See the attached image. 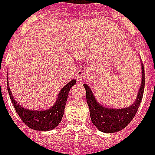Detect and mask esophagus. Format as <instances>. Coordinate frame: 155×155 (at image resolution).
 <instances>
[{
	"instance_id": "34e87169",
	"label": "esophagus",
	"mask_w": 155,
	"mask_h": 155,
	"mask_svg": "<svg viewBox=\"0 0 155 155\" xmlns=\"http://www.w3.org/2000/svg\"><path fill=\"white\" fill-rule=\"evenodd\" d=\"M77 81H81L84 78L86 77V74L84 71H78L77 72Z\"/></svg>"
}]
</instances>
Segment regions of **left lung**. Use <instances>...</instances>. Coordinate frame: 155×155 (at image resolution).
I'll list each match as a JSON object with an SVG mask.
<instances>
[{
    "label": "left lung",
    "instance_id": "left-lung-1",
    "mask_svg": "<svg viewBox=\"0 0 155 155\" xmlns=\"http://www.w3.org/2000/svg\"><path fill=\"white\" fill-rule=\"evenodd\" d=\"M144 69L142 64V83L137 100L134 104L125 108L112 109L102 107L96 101L91 90L87 84H83L86 90V100L90 108L91 122L104 133H115L125 128L136 116L143 99L144 90Z\"/></svg>",
    "mask_w": 155,
    "mask_h": 155
}]
</instances>
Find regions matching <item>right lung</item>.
<instances>
[{"mask_svg": "<svg viewBox=\"0 0 155 155\" xmlns=\"http://www.w3.org/2000/svg\"><path fill=\"white\" fill-rule=\"evenodd\" d=\"M76 83L75 80L71 81L67 83L59 92L57 101L54 104L52 108L47 110H30L21 107L15 100L12 94L9 85L7 84L8 92L11 98V101L14 106L16 112L18 113V117L21 120L30 128L35 130H41V131H47L55 128L62 120L64 116V111L65 108L68 93Z\"/></svg>", "mask_w": 155, "mask_h": 155, "instance_id": "right-lung-1", "label": "right lung"}]
</instances>
